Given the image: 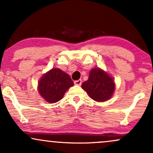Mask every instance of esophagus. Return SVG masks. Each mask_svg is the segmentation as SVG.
<instances>
[{
    "label": "esophagus",
    "instance_id": "34e87169",
    "mask_svg": "<svg viewBox=\"0 0 153 153\" xmlns=\"http://www.w3.org/2000/svg\"><path fill=\"white\" fill-rule=\"evenodd\" d=\"M74 83H75V85H81V83H82V80H75V81H74Z\"/></svg>",
    "mask_w": 153,
    "mask_h": 153
}]
</instances>
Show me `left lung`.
Instances as JSON below:
<instances>
[{
    "instance_id": "8db88e82",
    "label": "left lung",
    "mask_w": 153,
    "mask_h": 153,
    "mask_svg": "<svg viewBox=\"0 0 153 153\" xmlns=\"http://www.w3.org/2000/svg\"><path fill=\"white\" fill-rule=\"evenodd\" d=\"M81 87L91 99L103 102L111 98L115 90V83L114 78L106 72L96 68L90 71L88 79L83 82Z\"/></svg>"
}]
</instances>
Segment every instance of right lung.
<instances>
[{
    "instance_id": "obj_1",
    "label": "right lung",
    "mask_w": 153,
    "mask_h": 153,
    "mask_svg": "<svg viewBox=\"0 0 153 153\" xmlns=\"http://www.w3.org/2000/svg\"><path fill=\"white\" fill-rule=\"evenodd\" d=\"M73 85L69 75L59 68H52L40 78L38 91L47 102L52 103L62 99L66 91Z\"/></svg>"
}]
</instances>
